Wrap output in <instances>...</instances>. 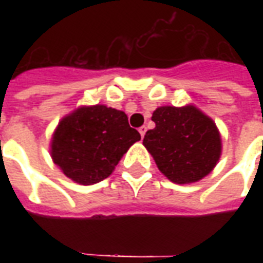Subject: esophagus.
Listing matches in <instances>:
<instances>
[{
	"instance_id": "obj_1",
	"label": "esophagus",
	"mask_w": 263,
	"mask_h": 263,
	"mask_svg": "<svg viewBox=\"0 0 263 263\" xmlns=\"http://www.w3.org/2000/svg\"><path fill=\"white\" fill-rule=\"evenodd\" d=\"M139 134L142 138H144V134H146V127H144V125H142V127L139 128Z\"/></svg>"
}]
</instances>
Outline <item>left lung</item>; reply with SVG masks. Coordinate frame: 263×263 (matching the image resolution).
Instances as JSON below:
<instances>
[{"label": "left lung", "mask_w": 263, "mask_h": 263, "mask_svg": "<svg viewBox=\"0 0 263 263\" xmlns=\"http://www.w3.org/2000/svg\"><path fill=\"white\" fill-rule=\"evenodd\" d=\"M156 128L143 139L157 166L176 184L195 183L212 172L221 157L216 123L194 105L160 106L153 113Z\"/></svg>", "instance_id": "1"}]
</instances>
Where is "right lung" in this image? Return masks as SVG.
Wrapping results in <instances>:
<instances>
[{"mask_svg":"<svg viewBox=\"0 0 263 263\" xmlns=\"http://www.w3.org/2000/svg\"><path fill=\"white\" fill-rule=\"evenodd\" d=\"M138 140L139 132L129 127L124 111L105 105L82 106L59 123L50 154L67 177L91 185L109 177Z\"/></svg>","mask_w":263,"mask_h":263,"instance_id":"1","label":"right lung"}]
</instances>
